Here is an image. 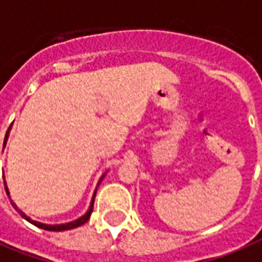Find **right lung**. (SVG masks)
I'll return each mask as SVG.
<instances>
[{
  "label": "right lung",
  "instance_id": "1",
  "mask_svg": "<svg viewBox=\"0 0 262 262\" xmlns=\"http://www.w3.org/2000/svg\"><path fill=\"white\" fill-rule=\"evenodd\" d=\"M10 127L8 129V132H6V135H5V140H4V147L6 145V141H8V137H9V132H10ZM104 178V174L102 175V178L99 179V182H98V186H99V183L102 182V179ZM4 185H5V190H6V194H8V197H9V189H8V186H6V182H4ZM95 195H96V190L94 191V195H92V200H91V204H90V208H88V211L85 212V215H83L81 217H79L77 220H73V222H69V223H63V224H45V223H40V222H36V220H32L30 219L28 216L24 213V212L21 211V209H18L17 205L10 200V203H12V205H13V208L16 209V211L20 213V215L24 217L26 220H28L30 223H32L34 226H36V227L39 228H43V230H47V231H65V230H72V228H76V227H79V226H83L84 223H87L88 219H90V216L91 213H92V209H94V201H95ZM10 199V197H9Z\"/></svg>",
  "mask_w": 262,
  "mask_h": 262
}]
</instances>
